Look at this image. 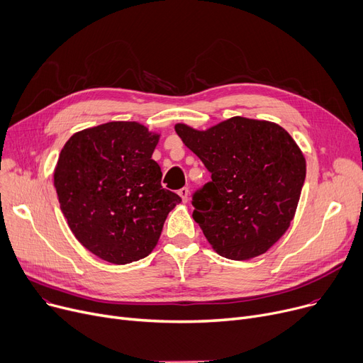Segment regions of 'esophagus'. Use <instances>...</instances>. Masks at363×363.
I'll use <instances>...</instances> for the list:
<instances>
[{"instance_id": "esophagus-1", "label": "esophagus", "mask_w": 363, "mask_h": 363, "mask_svg": "<svg viewBox=\"0 0 363 363\" xmlns=\"http://www.w3.org/2000/svg\"><path fill=\"white\" fill-rule=\"evenodd\" d=\"M179 195L183 199V202H187V199H189V189L187 187H182L179 190Z\"/></svg>"}]
</instances>
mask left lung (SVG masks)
<instances>
[{
  "mask_svg": "<svg viewBox=\"0 0 363 363\" xmlns=\"http://www.w3.org/2000/svg\"><path fill=\"white\" fill-rule=\"evenodd\" d=\"M183 143L211 173L191 196L194 218L214 250L234 261L265 253L294 217L306 162L275 123L233 117L205 132L177 124Z\"/></svg>",
  "mask_w": 363,
  "mask_h": 363,
  "instance_id": "8db88e82",
  "label": "left lung"
}]
</instances>
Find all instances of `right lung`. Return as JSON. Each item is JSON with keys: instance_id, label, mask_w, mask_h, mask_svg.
Here are the masks:
<instances>
[{"instance_id": "obj_1", "label": "right lung", "mask_w": 363, "mask_h": 363, "mask_svg": "<svg viewBox=\"0 0 363 363\" xmlns=\"http://www.w3.org/2000/svg\"><path fill=\"white\" fill-rule=\"evenodd\" d=\"M158 139L136 121H111L74 133L61 149L54 172L61 211L76 239L106 262L147 257L182 202L161 186Z\"/></svg>"}]
</instances>
